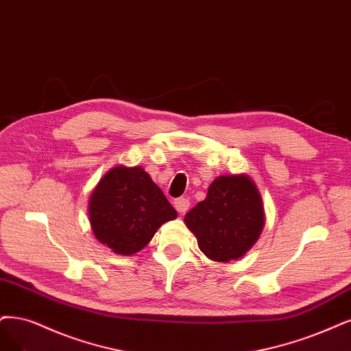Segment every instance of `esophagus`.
Returning a JSON list of instances; mask_svg holds the SVG:
<instances>
[{"label":"esophagus","mask_w":351,"mask_h":351,"mask_svg":"<svg viewBox=\"0 0 351 351\" xmlns=\"http://www.w3.org/2000/svg\"><path fill=\"white\" fill-rule=\"evenodd\" d=\"M175 208L179 214H185L189 208V199L188 198H178L175 199Z\"/></svg>","instance_id":"obj_1"}]
</instances>
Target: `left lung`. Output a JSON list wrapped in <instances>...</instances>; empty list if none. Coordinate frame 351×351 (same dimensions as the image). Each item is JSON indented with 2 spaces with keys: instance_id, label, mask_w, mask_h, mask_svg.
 Masks as SVG:
<instances>
[{
  "instance_id": "left-lung-1",
  "label": "left lung",
  "mask_w": 351,
  "mask_h": 351,
  "mask_svg": "<svg viewBox=\"0 0 351 351\" xmlns=\"http://www.w3.org/2000/svg\"><path fill=\"white\" fill-rule=\"evenodd\" d=\"M265 206L249 175L214 179L206 198L186 213L185 224L199 250L214 262L228 263L247 253L262 234Z\"/></svg>"
}]
</instances>
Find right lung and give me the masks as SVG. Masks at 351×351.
Here are the masks:
<instances>
[{
    "label": "right lung",
    "instance_id": "1",
    "mask_svg": "<svg viewBox=\"0 0 351 351\" xmlns=\"http://www.w3.org/2000/svg\"><path fill=\"white\" fill-rule=\"evenodd\" d=\"M95 239L115 254L145 249L162 224L178 217L141 166H115L101 178L88 202Z\"/></svg>",
    "mask_w": 351,
    "mask_h": 351
}]
</instances>
